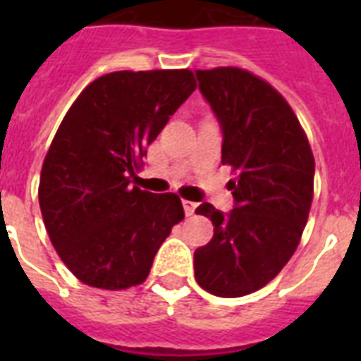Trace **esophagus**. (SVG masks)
Listing matches in <instances>:
<instances>
[{"label": "esophagus", "instance_id": "34e87169", "mask_svg": "<svg viewBox=\"0 0 361 361\" xmlns=\"http://www.w3.org/2000/svg\"><path fill=\"white\" fill-rule=\"evenodd\" d=\"M183 212H185L187 217H191V215H195V209H197V204L191 202V200H183Z\"/></svg>", "mask_w": 361, "mask_h": 361}]
</instances>
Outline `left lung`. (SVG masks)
I'll return each instance as SVG.
<instances>
[{"mask_svg": "<svg viewBox=\"0 0 361 361\" xmlns=\"http://www.w3.org/2000/svg\"><path fill=\"white\" fill-rule=\"evenodd\" d=\"M198 90L223 133L221 163L231 164L234 208L202 202L214 238L195 251L204 290L240 298L262 288L296 251L313 200L314 159L307 136L283 95L238 67L197 71Z\"/></svg>", "mask_w": 361, "mask_h": 361, "instance_id": "8db88e82", "label": "left lung"}]
</instances>
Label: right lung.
I'll use <instances>...</instances> for the list:
<instances>
[{
	"mask_svg": "<svg viewBox=\"0 0 361 361\" xmlns=\"http://www.w3.org/2000/svg\"><path fill=\"white\" fill-rule=\"evenodd\" d=\"M197 90L191 71H118L78 95L41 170L39 206L59 258L90 286L144 283L159 247L185 215L174 192L130 187L170 116Z\"/></svg>",
	"mask_w": 361,
	"mask_h": 361,
	"instance_id": "obj_1",
	"label": "right lung"
}]
</instances>
